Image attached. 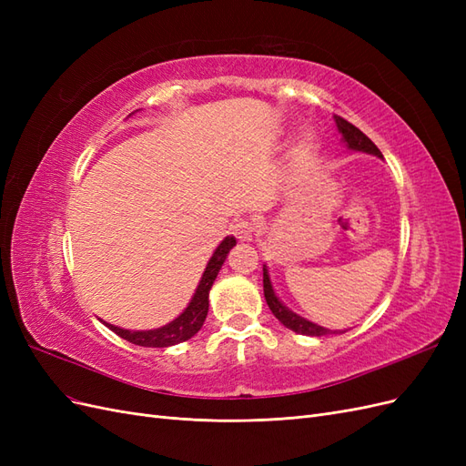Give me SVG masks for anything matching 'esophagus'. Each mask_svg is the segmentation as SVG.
<instances>
[{"mask_svg": "<svg viewBox=\"0 0 466 466\" xmlns=\"http://www.w3.org/2000/svg\"><path fill=\"white\" fill-rule=\"evenodd\" d=\"M231 233L238 238V241H250L252 235L257 233V223L250 219H238L231 228Z\"/></svg>", "mask_w": 466, "mask_h": 466, "instance_id": "esophagus-1", "label": "esophagus"}]
</instances>
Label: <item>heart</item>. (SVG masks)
Segmentation results:
<instances>
[{"label":"heart","instance_id":"1","mask_svg":"<svg viewBox=\"0 0 466 466\" xmlns=\"http://www.w3.org/2000/svg\"><path fill=\"white\" fill-rule=\"evenodd\" d=\"M309 149H311V137L309 136H305V139H303V144H301V149H299V155H305Z\"/></svg>","mask_w":466,"mask_h":466}]
</instances>
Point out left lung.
Segmentation results:
<instances>
[{
  "mask_svg": "<svg viewBox=\"0 0 466 466\" xmlns=\"http://www.w3.org/2000/svg\"><path fill=\"white\" fill-rule=\"evenodd\" d=\"M336 124H338V130L342 132L344 136V142L348 144L350 149H358V151H365V153H373L377 157H383L380 155L379 147L371 142V139L365 136L360 128H356L354 124H350L348 120H344L342 116H336ZM262 284H264V298L268 307H270V311L274 313V317L288 327L289 330L298 332V334H305V336H324V334H334L338 330H329V329H322L315 322H309L303 317L291 313L286 305H281V301L276 298V293L272 289L270 284V276H268V270L264 268V278H262Z\"/></svg>",
  "mask_w": 466,
  "mask_h": 466,
  "instance_id": "obj_1",
  "label": "left lung"
}]
</instances>
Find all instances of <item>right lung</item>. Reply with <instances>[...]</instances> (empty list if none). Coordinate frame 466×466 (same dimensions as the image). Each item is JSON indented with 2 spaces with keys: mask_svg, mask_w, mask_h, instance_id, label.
Returning a JSON list of instances; mask_svg holds the SVG:
<instances>
[{
  "mask_svg": "<svg viewBox=\"0 0 466 466\" xmlns=\"http://www.w3.org/2000/svg\"><path fill=\"white\" fill-rule=\"evenodd\" d=\"M235 247V238L233 237H225L221 245L216 248L214 257L209 258L208 266H206V272L200 279L198 289H196L192 301L188 303V307L185 309V313L180 317H177L173 322L165 324L161 329H155V330H124L118 327H112V324L105 322L106 327L118 334L124 340H128L136 346H146V348H167V346H175L188 340L196 332L202 329V324L206 320L208 315V295L211 289V284H214V279L218 278L219 270H221V264L228 258V252Z\"/></svg>",
  "mask_w": 466,
  "mask_h": 466,
  "instance_id": "obj_1",
  "label": "right lung"
}]
</instances>
